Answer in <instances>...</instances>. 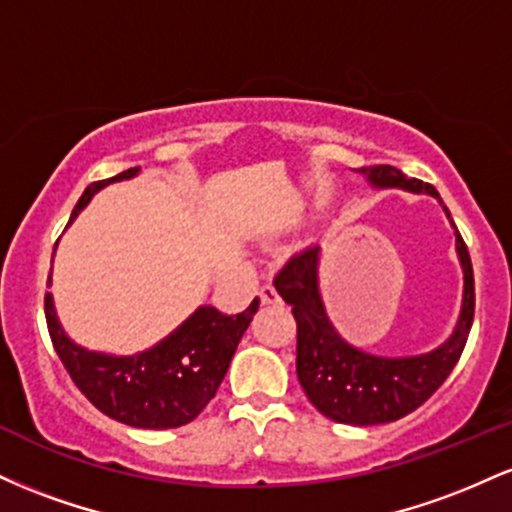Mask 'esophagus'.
I'll list each match as a JSON object with an SVG mask.
<instances>
[{
    "instance_id": "esophagus-1",
    "label": "esophagus",
    "mask_w": 512,
    "mask_h": 512,
    "mask_svg": "<svg viewBox=\"0 0 512 512\" xmlns=\"http://www.w3.org/2000/svg\"><path fill=\"white\" fill-rule=\"evenodd\" d=\"M260 301L264 305H284V301H281V296L276 293V289L272 284H264L260 289Z\"/></svg>"
}]
</instances>
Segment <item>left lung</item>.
<instances>
[{
    "instance_id": "8db88e82",
    "label": "left lung",
    "mask_w": 512,
    "mask_h": 512,
    "mask_svg": "<svg viewBox=\"0 0 512 512\" xmlns=\"http://www.w3.org/2000/svg\"><path fill=\"white\" fill-rule=\"evenodd\" d=\"M375 190H407L431 195L440 204L436 187L407 178L392 166L358 168ZM445 216L452 223L448 207ZM455 228V250L464 274L462 308L455 330L443 344L419 356H375L349 344L327 317L320 293V245L293 255L276 274L274 286L291 305L298 325L296 373L313 407L337 424H390L419 409L460 361L474 320V272L467 245Z\"/></svg>"
}]
</instances>
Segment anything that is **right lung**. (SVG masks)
I'll return each mask as SVG.
<instances>
[{
    "mask_svg": "<svg viewBox=\"0 0 512 512\" xmlns=\"http://www.w3.org/2000/svg\"><path fill=\"white\" fill-rule=\"evenodd\" d=\"M139 168L91 182L72 211V223L96 192L110 182L129 180ZM52 279H48L50 284ZM260 308L255 298L243 313L223 315L211 305L199 308L166 339L134 356L88 351L69 339L57 317L52 293H45V320L57 356L74 385L105 416L134 428H178L197 419L219 390L238 342Z\"/></svg>",
    "mask_w": 512,
    "mask_h": 512,
    "instance_id": "add662e5",
    "label": "right lung"
}]
</instances>
